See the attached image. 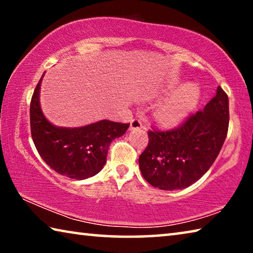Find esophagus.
I'll list each match as a JSON object with an SVG mask.
<instances>
[{
	"label": "esophagus",
	"instance_id": "1",
	"mask_svg": "<svg viewBox=\"0 0 253 253\" xmlns=\"http://www.w3.org/2000/svg\"><path fill=\"white\" fill-rule=\"evenodd\" d=\"M140 128H143V123L140 119H132L130 122V129H140Z\"/></svg>",
	"mask_w": 253,
	"mask_h": 253
}]
</instances>
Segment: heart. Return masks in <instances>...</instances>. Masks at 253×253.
<instances>
[{
  "label": "heart",
  "mask_w": 253,
  "mask_h": 253,
  "mask_svg": "<svg viewBox=\"0 0 253 253\" xmlns=\"http://www.w3.org/2000/svg\"><path fill=\"white\" fill-rule=\"evenodd\" d=\"M179 83L175 81L169 84L163 92H169L178 87ZM200 98V90L193 84H187L177 89L172 96L157 107L155 117L164 125H175L182 122L195 108Z\"/></svg>",
  "instance_id": "heart-1"
}]
</instances>
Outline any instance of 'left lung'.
<instances>
[{
    "instance_id": "obj_1",
    "label": "left lung",
    "mask_w": 253,
    "mask_h": 253,
    "mask_svg": "<svg viewBox=\"0 0 253 253\" xmlns=\"http://www.w3.org/2000/svg\"><path fill=\"white\" fill-rule=\"evenodd\" d=\"M229 128V98L221 87L204 109L168 130L153 128L139 156L144 178L160 190H181L208 172L221 151Z\"/></svg>"
}]
</instances>
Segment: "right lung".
I'll use <instances>...</instances> for the list:
<instances>
[{
  "label": "right lung",
  "mask_w": 253,
  "mask_h": 253,
  "mask_svg": "<svg viewBox=\"0 0 253 253\" xmlns=\"http://www.w3.org/2000/svg\"><path fill=\"white\" fill-rule=\"evenodd\" d=\"M34 89L30 105L33 143L46 164L58 174L84 179L100 172L106 164L110 143L123 136L129 124L100 121L75 128L58 127L44 117L40 106V85Z\"/></svg>",
  "instance_id": "obj_1"
}]
</instances>
